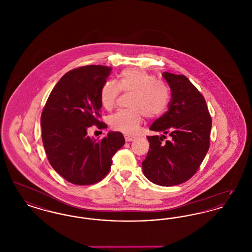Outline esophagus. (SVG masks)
Wrapping results in <instances>:
<instances>
[{"label":"esophagus","instance_id":"obj_1","mask_svg":"<svg viewBox=\"0 0 252 252\" xmlns=\"http://www.w3.org/2000/svg\"><path fill=\"white\" fill-rule=\"evenodd\" d=\"M136 138L134 136H130V135H125V140L126 142H132L134 141Z\"/></svg>","mask_w":252,"mask_h":252}]
</instances>
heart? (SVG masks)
Masks as SVG:
<instances>
[{"instance_id":"b5f03b06","label":"heart","mask_w":252,"mask_h":252,"mask_svg":"<svg viewBox=\"0 0 252 252\" xmlns=\"http://www.w3.org/2000/svg\"><path fill=\"white\" fill-rule=\"evenodd\" d=\"M120 92L132 93L131 109L119 110L109 117L110 126L126 134H135L144 122V115L157 118L167 109L171 92L166 83L155 75L139 69H126L121 72L117 84L105 82L99 93L101 106L108 110L114 107Z\"/></svg>"}]
</instances>
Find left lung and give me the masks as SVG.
I'll list each match as a JSON object with an SVG mask.
<instances>
[{
  "instance_id": "left-lung-1",
  "label": "left lung",
  "mask_w": 252,
  "mask_h": 252,
  "mask_svg": "<svg viewBox=\"0 0 252 252\" xmlns=\"http://www.w3.org/2000/svg\"><path fill=\"white\" fill-rule=\"evenodd\" d=\"M171 89L168 110L150 129L162 132L147 136L150 148L143 161L146 179L160 186H173L190 180L210 147L212 118L203 95L183 74L162 72ZM168 133L170 138L163 139Z\"/></svg>"
}]
</instances>
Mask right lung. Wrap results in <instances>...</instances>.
Wrapping results in <instances>:
<instances>
[{
    "mask_svg": "<svg viewBox=\"0 0 252 252\" xmlns=\"http://www.w3.org/2000/svg\"><path fill=\"white\" fill-rule=\"evenodd\" d=\"M110 72V67L88 65L66 72L42 110L41 137L49 162L72 184L91 185L103 180L112 157L125 144L121 132H108L101 140L87 135L92 126L107 128L98 120L99 93Z\"/></svg>",
    "mask_w": 252,
    "mask_h": 252,
    "instance_id": "obj_1",
    "label": "right lung"
}]
</instances>
